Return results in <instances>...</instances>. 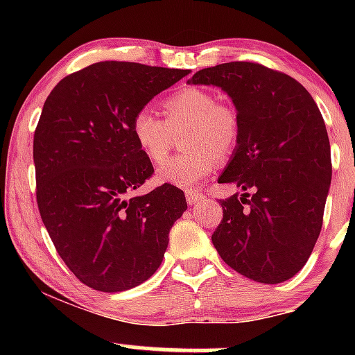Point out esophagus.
I'll return each mask as SVG.
<instances>
[{"label":"esophagus","instance_id":"obj_1","mask_svg":"<svg viewBox=\"0 0 355 355\" xmlns=\"http://www.w3.org/2000/svg\"><path fill=\"white\" fill-rule=\"evenodd\" d=\"M185 197H187V202H189V205H195V203L202 200L203 193H198V191H193V190H187Z\"/></svg>","mask_w":355,"mask_h":355}]
</instances>
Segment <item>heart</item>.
<instances>
[{"mask_svg":"<svg viewBox=\"0 0 355 355\" xmlns=\"http://www.w3.org/2000/svg\"><path fill=\"white\" fill-rule=\"evenodd\" d=\"M165 120L152 110H138L132 120V135L141 153L155 165L162 164L182 135V146L189 152L166 160L158 168V180L180 189L200 185L215 172L220 157L235 150L240 137V120L229 103L217 101L210 89L185 87L162 103Z\"/></svg>","mask_w":355,"mask_h":355,"instance_id":"heart-1","label":"heart"}]
</instances>
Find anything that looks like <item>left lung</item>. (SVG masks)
Segmentation results:
<instances>
[{"label":"left lung","mask_w":355,"mask_h":355,"mask_svg":"<svg viewBox=\"0 0 355 355\" xmlns=\"http://www.w3.org/2000/svg\"><path fill=\"white\" fill-rule=\"evenodd\" d=\"M191 85L220 87L240 120L239 144L218 183L240 191L220 200L211 242L227 266L260 284H280L305 266L319 239L332 178L327 130L311 93L252 61L203 68Z\"/></svg>","instance_id":"1"}]
</instances>
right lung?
<instances>
[{
  "mask_svg": "<svg viewBox=\"0 0 355 355\" xmlns=\"http://www.w3.org/2000/svg\"><path fill=\"white\" fill-rule=\"evenodd\" d=\"M189 73L100 61L64 76L44 101L33 140L40 215L67 267L95 291L150 279L187 210L170 183L133 195L153 166L133 140L132 120Z\"/></svg>",
  "mask_w": 355,
  "mask_h": 355,
  "instance_id": "right-lung-1",
  "label": "right lung"
}]
</instances>
